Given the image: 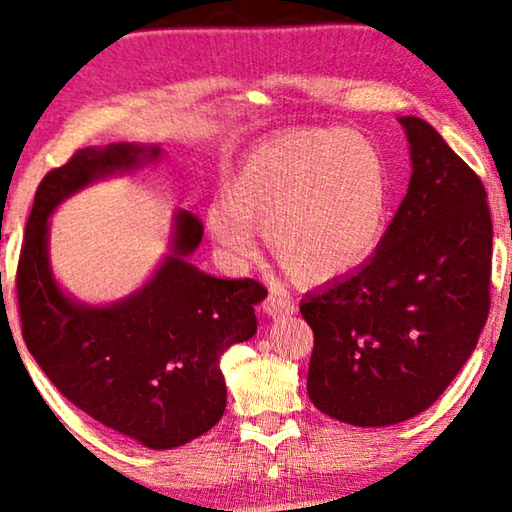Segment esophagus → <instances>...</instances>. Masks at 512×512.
I'll return each mask as SVG.
<instances>
[{
	"label": "esophagus",
	"mask_w": 512,
	"mask_h": 512,
	"mask_svg": "<svg viewBox=\"0 0 512 512\" xmlns=\"http://www.w3.org/2000/svg\"><path fill=\"white\" fill-rule=\"evenodd\" d=\"M293 311H295V304L286 300V295H283L281 290H272V293L267 295V300L263 302V313L272 320L290 316Z\"/></svg>",
	"instance_id": "esophagus-1"
}]
</instances>
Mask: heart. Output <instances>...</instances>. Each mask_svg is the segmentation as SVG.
Returning <instances> with one entry per match:
<instances>
[{
	"mask_svg": "<svg viewBox=\"0 0 512 512\" xmlns=\"http://www.w3.org/2000/svg\"><path fill=\"white\" fill-rule=\"evenodd\" d=\"M393 183L380 146L345 128L283 132L242 157L206 226L245 263L265 229L272 256L302 283L348 277L375 254L391 219Z\"/></svg>",
	"mask_w": 512,
	"mask_h": 512,
	"instance_id": "obj_1",
	"label": "heart"
}]
</instances>
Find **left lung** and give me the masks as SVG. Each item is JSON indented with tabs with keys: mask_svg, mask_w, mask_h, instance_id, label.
<instances>
[{
	"mask_svg": "<svg viewBox=\"0 0 512 512\" xmlns=\"http://www.w3.org/2000/svg\"><path fill=\"white\" fill-rule=\"evenodd\" d=\"M398 121L412 176L380 247L300 304L316 338L311 403L361 428L428 410L467 364L490 311L492 219L481 178L430 123Z\"/></svg>",
	"mask_w": 512,
	"mask_h": 512,
	"instance_id": "8db88e82",
	"label": "left lung"
}]
</instances>
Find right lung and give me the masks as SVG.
<instances>
[{
  "label": "right lung",
  "instance_id": "right-lung-1",
  "mask_svg": "<svg viewBox=\"0 0 512 512\" xmlns=\"http://www.w3.org/2000/svg\"><path fill=\"white\" fill-rule=\"evenodd\" d=\"M162 157L157 144L77 151L38 185L18 263L22 336L70 403L153 451L183 446L222 419V355L256 334L254 279H219L190 263L203 226L178 208L169 249L135 293L89 304L61 286L50 263V217L98 180L128 176Z\"/></svg>",
  "mask_w": 512,
  "mask_h": 512
}]
</instances>
